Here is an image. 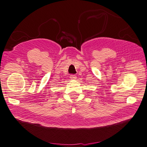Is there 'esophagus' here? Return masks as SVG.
I'll use <instances>...</instances> for the list:
<instances>
[{
	"instance_id": "obj_1",
	"label": "esophagus",
	"mask_w": 147,
	"mask_h": 147,
	"mask_svg": "<svg viewBox=\"0 0 147 147\" xmlns=\"http://www.w3.org/2000/svg\"><path fill=\"white\" fill-rule=\"evenodd\" d=\"M70 78L71 79H75L76 78V76L75 74L70 75Z\"/></svg>"
}]
</instances>
